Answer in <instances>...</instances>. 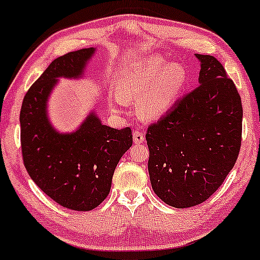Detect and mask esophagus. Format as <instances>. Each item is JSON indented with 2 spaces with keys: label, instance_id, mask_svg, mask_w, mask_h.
<instances>
[{
  "label": "esophagus",
  "instance_id": "1",
  "mask_svg": "<svg viewBox=\"0 0 260 260\" xmlns=\"http://www.w3.org/2000/svg\"><path fill=\"white\" fill-rule=\"evenodd\" d=\"M133 140L136 144H142V143H144V133L140 132L138 129H134Z\"/></svg>",
  "mask_w": 260,
  "mask_h": 260
}]
</instances>
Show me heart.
I'll return each instance as SVG.
<instances>
[{
  "label": "heart",
  "mask_w": 260,
  "mask_h": 260,
  "mask_svg": "<svg viewBox=\"0 0 260 260\" xmlns=\"http://www.w3.org/2000/svg\"><path fill=\"white\" fill-rule=\"evenodd\" d=\"M187 80V71L180 63H168L164 57L151 56L137 62L121 74L117 95L111 107L120 111L122 104L137 103V112L145 120H155L168 112L180 96Z\"/></svg>",
  "instance_id": "heart-1"
}]
</instances>
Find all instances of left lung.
<instances>
[{
    "label": "left lung",
    "mask_w": 260,
    "mask_h": 260,
    "mask_svg": "<svg viewBox=\"0 0 260 260\" xmlns=\"http://www.w3.org/2000/svg\"><path fill=\"white\" fill-rule=\"evenodd\" d=\"M201 61L199 85L176 101L145 134L155 194L174 208L205 202L235 166L242 139V101L214 56Z\"/></svg>",
    "instance_id": "1"
}]
</instances>
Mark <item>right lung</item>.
<instances>
[{"mask_svg":"<svg viewBox=\"0 0 260 260\" xmlns=\"http://www.w3.org/2000/svg\"><path fill=\"white\" fill-rule=\"evenodd\" d=\"M94 49L77 50L53 59L26 91L20 109L23 162L31 180L61 207L89 211L109 196L118 161L132 147L129 127L101 124L90 113L74 133L59 134L49 123L46 101L58 77L77 78Z\"/></svg>","mask_w":260,"mask_h":260,"instance_id":"obj_1","label":"right lung"}]
</instances>
